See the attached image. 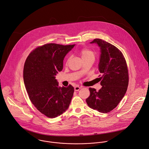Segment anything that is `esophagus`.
Segmentation results:
<instances>
[{"instance_id":"1","label":"esophagus","mask_w":149,"mask_h":149,"mask_svg":"<svg viewBox=\"0 0 149 149\" xmlns=\"http://www.w3.org/2000/svg\"><path fill=\"white\" fill-rule=\"evenodd\" d=\"M80 89H81V87L79 86H75L74 87V90H75V91H78Z\"/></svg>"}]
</instances>
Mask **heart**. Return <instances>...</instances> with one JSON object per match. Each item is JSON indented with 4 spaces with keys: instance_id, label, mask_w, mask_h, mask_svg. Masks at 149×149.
I'll use <instances>...</instances> for the list:
<instances>
[{
    "instance_id": "obj_1",
    "label": "heart",
    "mask_w": 149,
    "mask_h": 149,
    "mask_svg": "<svg viewBox=\"0 0 149 149\" xmlns=\"http://www.w3.org/2000/svg\"><path fill=\"white\" fill-rule=\"evenodd\" d=\"M80 53H81L82 59L89 58V57H93V58L95 57L94 53L92 50H91V49L86 48H82L81 50ZM68 60H67V62H68Z\"/></svg>"
}]
</instances>
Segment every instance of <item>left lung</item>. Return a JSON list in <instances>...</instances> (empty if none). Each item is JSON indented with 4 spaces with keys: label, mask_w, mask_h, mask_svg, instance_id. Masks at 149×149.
Wrapping results in <instances>:
<instances>
[{
    "label": "left lung",
    "mask_w": 149,
    "mask_h": 149,
    "mask_svg": "<svg viewBox=\"0 0 149 149\" xmlns=\"http://www.w3.org/2000/svg\"><path fill=\"white\" fill-rule=\"evenodd\" d=\"M101 48L99 70L101 73L102 88L96 91L89 88L90 95L86 100L89 108L104 113L115 109L122 100L129 84V72L122 53L115 45L102 39L95 38Z\"/></svg>",
    "instance_id": "obj_1"
}]
</instances>
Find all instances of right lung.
<instances>
[{
    "label": "right lung",
    "instance_id": "right-lung-1",
    "mask_svg": "<svg viewBox=\"0 0 149 149\" xmlns=\"http://www.w3.org/2000/svg\"><path fill=\"white\" fill-rule=\"evenodd\" d=\"M74 45L44 44L33 50L24 63L23 79L30 100L48 118L61 115L70 106L74 88L71 85L59 86L56 75L63 70L64 58Z\"/></svg>",
    "mask_w": 149,
    "mask_h": 149
}]
</instances>
